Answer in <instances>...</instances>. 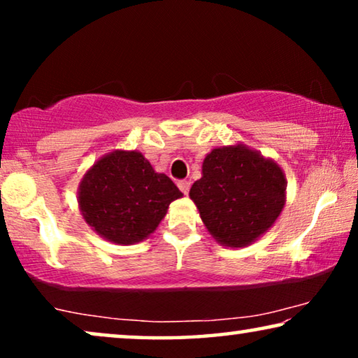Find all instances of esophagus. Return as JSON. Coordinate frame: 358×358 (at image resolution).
Masks as SVG:
<instances>
[{
	"label": "esophagus",
	"instance_id": "1",
	"mask_svg": "<svg viewBox=\"0 0 358 358\" xmlns=\"http://www.w3.org/2000/svg\"><path fill=\"white\" fill-rule=\"evenodd\" d=\"M178 187L180 189V192L187 195L189 194V189H190V182H189V180H179Z\"/></svg>",
	"mask_w": 358,
	"mask_h": 358
}]
</instances>
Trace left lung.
<instances>
[{"label":"left lung","mask_w":358,"mask_h":358,"mask_svg":"<svg viewBox=\"0 0 358 358\" xmlns=\"http://www.w3.org/2000/svg\"><path fill=\"white\" fill-rule=\"evenodd\" d=\"M207 231L227 248H244L266 234L287 202V179L272 158L243 143L213 148L202 178L190 187Z\"/></svg>","instance_id":"obj_1"}]
</instances>
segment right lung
<instances>
[{
    "label": "right lung",
    "instance_id": "right-lung-1",
    "mask_svg": "<svg viewBox=\"0 0 358 358\" xmlns=\"http://www.w3.org/2000/svg\"><path fill=\"white\" fill-rule=\"evenodd\" d=\"M182 192L156 173L140 151L114 150L96 161L78 185V207L85 222L120 246L143 241L155 233L169 203Z\"/></svg>",
    "mask_w": 358,
    "mask_h": 358
}]
</instances>
